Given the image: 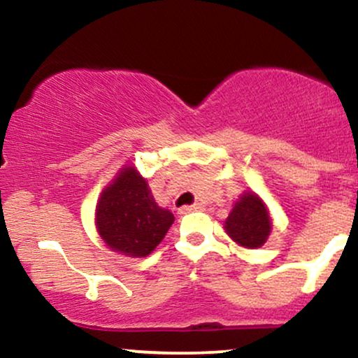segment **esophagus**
<instances>
[{
    "label": "esophagus",
    "instance_id": "34e87169",
    "mask_svg": "<svg viewBox=\"0 0 358 358\" xmlns=\"http://www.w3.org/2000/svg\"><path fill=\"white\" fill-rule=\"evenodd\" d=\"M200 208H202V205H200V203L185 205V207L180 208L178 213H180V215H183V213H190V212H193V210H200Z\"/></svg>",
    "mask_w": 358,
    "mask_h": 358
}]
</instances>
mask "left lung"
<instances>
[{
    "mask_svg": "<svg viewBox=\"0 0 358 358\" xmlns=\"http://www.w3.org/2000/svg\"><path fill=\"white\" fill-rule=\"evenodd\" d=\"M224 229L236 244L245 249H257L268 241L273 231V219L264 200L257 193L244 192L234 203Z\"/></svg>",
    "mask_w": 358,
    "mask_h": 358,
    "instance_id": "obj_1",
    "label": "left lung"
}]
</instances>
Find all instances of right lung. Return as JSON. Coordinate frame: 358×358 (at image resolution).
I'll list each match as a JSON object with an SVG mask.
<instances>
[{
    "label": "right lung",
    "instance_id": "right-lung-1",
    "mask_svg": "<svg viewBox=\"0 0 358 358\" xmlns=\"http://www.w3.org/2000/svg\"><path fill=\"white\" fill-rule=\"evenodd\" d=\"M173 222V213L156 203L146 178L133 165L117 171L96 205L97 234L110 250L127 257L153 252Z\"/></svg>",
    "mask_w": 358,
    "mask_h": 358
}]
</instances>
